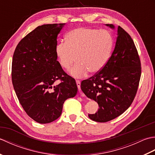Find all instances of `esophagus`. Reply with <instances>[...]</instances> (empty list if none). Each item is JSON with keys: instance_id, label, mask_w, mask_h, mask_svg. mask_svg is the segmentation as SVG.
<instances>
[{"instance_id": "1", "label": "esophagus", "mask_w": 155, "mask_h": 155, "mask_svg": "<svg viewBox=\"0 0 155 155\" xmlns=\"http://www.w3.org/2000/svg\"><path fill=\"white\" fill-rule=\"evenodd\" d=\"M76 83H77V87L78 88V90L80 91L81 89V81H76Z\"/></svg>"}]
</instances>
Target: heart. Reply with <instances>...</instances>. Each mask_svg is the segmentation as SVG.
I'll use <instances>...</instances> for the list:
<instances>
[{
	"label": "heart",
	"mask_w": 155,
	"mask_h": 155,
	"mask_svg": "<svg viewBox=\"0 0 155 155\" xmlns=\"http://www.w3.org/2000/svg\"><path fill=\"white\" fill-rule=\"evenodd\" d=\"M114 39L107 30L78 27L65 36V42L55 47V54L61 67L68 70L77 61V64L71 71L75 78L84 77L101 71L110 57Z\"/></svg>",
	"instance_id": "obj_1"
}]
</instances>
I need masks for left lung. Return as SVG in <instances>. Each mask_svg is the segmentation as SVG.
<instances>
[{"label":"left lung","mask_w":155,"mask_h":155,"mask_svg":"<svg viewBox=\"0 0 155 155\" xmlns=\"http://www.w3.org/2000/svg\"><path fill=\"white\" fill-rule=\"evenodd\" d=\"M106 25L114 28L113 25ZM117 36L114 51L106 65L81 84L84 94L98 104L99 109L88 114V117L99 123L114 119L130 106L140 78V61L132 38L120 26Z\"/></svg>","instance_id":"obj_1"}]
</instances>
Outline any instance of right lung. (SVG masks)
<instances>
[{
	"mask_svg": "<svg viewBox=\"0 0 155 155\" xmlns=\"http://www.w3.org/2000/svg\"><path fill=\"white\" fill-rule=\"evenodd\" d=\"M65 23L38 26L16 46L12 62V82L23 109L34 120L46 124L57 120L64 101L78 88L57 60V37ZM58 80L61 83L55 84Z\"/></svg>",
	"mask_w": 155,
	"mask_h": 155,
	"instance_id": "add662e5",
	"label": "right lung"
}]
</instances>
